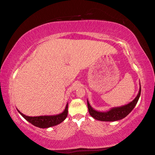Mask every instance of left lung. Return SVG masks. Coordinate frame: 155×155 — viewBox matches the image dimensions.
Listing matches in <instances>:
<instances>
[{
	"label": "left lung",
	"mask_w": 155,
	"mask_h": 155,
	"mask_svg": "<svg viewBox=\"0 0 155 155\" xmlns=\"http://www.w3.org/2000/svg\"><path fill=\"white\" fill-rule=\"evenodd\" d=\"M140 92L141 88H140L139 93L136 98L133 100L131 102H130L129 104H126V105L122 107H119L112 108L111 109L110 111L106 112H100L93 110V109L91 107L90 104H89L88 101H87L89 114H90L91 116L93 117L94 119L100 121H114L120 120V119H123L124 117L127 116V115L133 110V109L135 107V106L136 105L137 102L138 101L139 97H140Z\"/></svg>",
	"instance_id": "1"
}]
</instances>
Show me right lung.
Here are the masks:
<instances>
[{"label": "right lung", "instance_id": "obj_1", "mask_svg": "<svg viewBox=\"0 0 155 155\" xmlns=\"http://www.w3.org/2000/svg\"><path fill=\"white\" fill-rule=\"evenodd\" d=\"M20 114L25 118L26 120L30 122L34 126H37L38 128H49L51 126H54L60 124L66 119L68 114V104H67L65 110L62 113L58 115H53V116H40V117H28L23 114L22 113L19 112Z\"/></svg>", "mask_w": 155, "mask_h": 155}]
</instances>
